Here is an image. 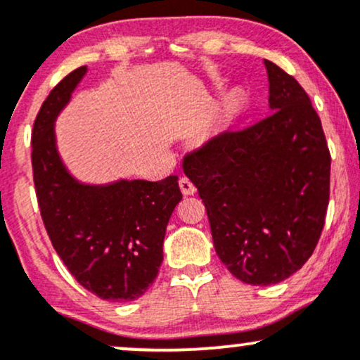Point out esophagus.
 Segmentation results:
<instances>
[{
    "label": "esophagus",
    "instance_id": "obj_1",
    "mask_svg": "<svg viewBox=\"0 0 360 360\" xmlns=\"http://www.w3.org/2000/svg\"><path fill=\"white\" fill-rule=\"evenodd\" d=\"M179 188H181V193H183L184 196H189V194L196 193V186H194L191 181L188 179V177H181V179H179Z\"/></svg>",
    "mask_w": 360,
    "mask_h": 360
}]
</instances>
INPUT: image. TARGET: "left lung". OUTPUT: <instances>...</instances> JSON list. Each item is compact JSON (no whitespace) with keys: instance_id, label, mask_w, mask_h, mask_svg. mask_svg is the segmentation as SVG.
<instances>
[{"instance_id":"1","label":"left lung","mask_w":360,"mask_h":360,"mask_svg":"<svg viewBox=\"0 0 360 360\" xmlns=\"http://www.w3.org/2000/svg\"><path fill=\"white\" fill-rule=\"evenodd\" d=\"M269 117L225 130L184 155L214 250L237 279L269 286L311 257L330 200V157L307 91L274 62Z\"/></svg>"}]
</instances>
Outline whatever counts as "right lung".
<instances>
[{"instance_id":"obj_1","label":"right lung","mask_w":360,"mask_h":360,"mask_svg":"<svg viewBox=\"0 0 360 360\" xmlns=\"http://www.w3.org/2000/svg\"><path fill=\"white\" fill-rule=\"evenodd\" d=\"M86 65L57 82L32 130V171L45 230L62 262L82 288L108 301L137 300L162 264L169 218L183 200L177 176L120 181L91 188L62 166L53 120L84 76Z\"/></svg>"}]
</instances>
